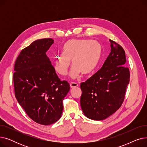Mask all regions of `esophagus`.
Returning a JSON list of instances; mask_svg holds the SVG:
<instances>
[{
    "label": "esophagus",
    "mask_w": 147,
    "mask_h": 147,
    "mask_svg": "<svg viewBox=\"0 0 147 147\" xmlns=\"http://www.w3.org/2000/svg\"><path fill=\"white\" fill-rule=\"evenodd\" d=\"M69 85H70V87L73 88H76V87H78V84L77 83H74V82H72L70 84H69Z\"/></svg>",
    "instance_id": "esophagus-1"
}]
</instances>
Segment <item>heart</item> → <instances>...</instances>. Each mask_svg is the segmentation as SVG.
Wrapping results in <instances>:
<instances>
[{
  "label": "heart",
  "instance_id": "obj_1",
  "mask_svg": "<svg viewBox=\"0 0 147 147\" xmlns=\"http://www.w3.org/2000/svg\"><path fill=\"white\" fill-rule=\"evenodd\" d=\"M102 52V46L97 41L73 38L64 44L62 53L55 57L54 67L59 74L65 76L71 60L73 65L69 76L76 79L82 72L89 74L94 70L101 59Z\"/></svg>",
  "mask_w": 147,
  "mask_h": 147
}]
</instances>
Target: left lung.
Wrapping results in <instances>:
<instances>
[{
  "label": "left lung",
  "mask_w": 147,
  "mask_h": 147,
  "mask_svg": "<svg viewBox=\"0 0 147 147\" xmlns=\"http://www.w3.org/2000/svg\"><path fill=\"white\" fill-rule=\"evenodd\" d=\"M111 52L102 67L80 84L82 110L94 120L107 119L121 107L125 99L130 73L125 67V52L121 46L110 40Z\"/></svg>",
  "instance_id": "8db88e82"
}]
</instances>
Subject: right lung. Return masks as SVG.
<instances>
[{
	"label": "right lung",
	"instance_id": "1",
	"mask_svg": "<svg viewBox=\"0 0 147 147\" xmlns=\"http://www.w3.org/2000/svg\"><path fill=\"white\" fill-rule=\"evenodd\" d=\"M53 43L51 38L33 42L21 51L14 65L15 97L28 117L43 125L61 118L63 101L70 88L58 78L46 55Z\"/></svg>",
	"mask_w": 147,
	"mask_h": 147
}]
</instances>
